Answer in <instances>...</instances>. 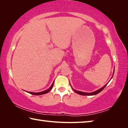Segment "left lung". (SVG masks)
Listing matches in <instances>:
<instances>
[{
	"mask_svg": "<svg viewBox=\"0 0 128 128\" xmlns=\"http://www.w3.org/2000/svg\"><path fill=\"white\" fill-rule=\"evenodd\" d=\"M113 76H114V74H113ZM113 76H112V77H113ZM107 84H106V85L104 86L103 88H100V89H99V90H98L95 91V92H90V93L84 92H79V91H77V90H74V92H76V93H77V94H80V95H96V94H98L99 92H102V90L104 89V88L106 87V86H107Z\"/></svg>",
	"mask_w": 128,
	"mask_h": 128,
	"instance_id": "1",
	"label": "left lung"
}]
</instances>
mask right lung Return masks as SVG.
<instances>
[{"label": "right lung", "instance_id": "1", "mask_svg": "<svg viewBox=\"0 0 128 128\" xmlns=\"http://www.w3.org/2000/svg\"><path fill=\"white\" fill-rule=\"evenodd\" d=\"M54 82L52 83V85L50 86V88H48V89L45 90V91H43V92H28L29 93H30V94H33V95H42V94H46V93L50 91L52 88L53 86H54Z\"/></svg>", "mask_w": 128, "mask_h": 128}]
</instances>
